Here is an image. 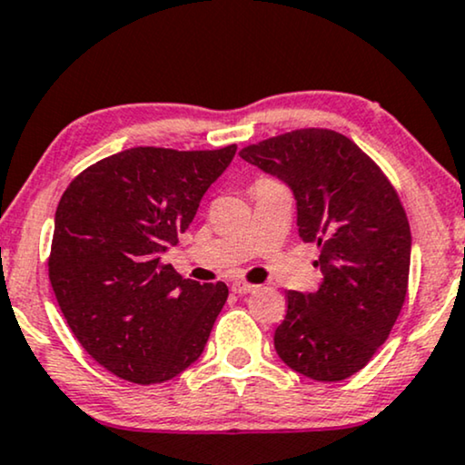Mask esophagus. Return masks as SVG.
Instances as JSON below:
<instances>
[{"label": "esophagus", "instance_id": "obj_1", "mask_svg": "<svg viewBox=\"0 0 465 465\" xmlns=\"http://www.w3.org/2000/svg\"><path fill=\"white\" fill-rule=\"evenodd\" d=\"M255 290H257V285L246 283V281H233V283H232V292L233 293H251V292H255Z\"/></svg>", "mask_w": 465, "mask_h": 465}]
</instances>
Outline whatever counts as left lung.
<instances>
[{
	"mask_svg": "<svg viewBox=\"0 0 465 465\" xmlns=\"http://www.w3.org/2000/svg\"><path fill=\"white\" fill-rule=\"evenodd\" d=\"M293 191L298 233L320 249L313 293L287 292L274 350L317 381H341L389 339L408 293L410 223L395 186L345 134L301 128L240 150Z\"/></svg>",
	"mask_w": 465,
	"mask_h": 465,
	"instance_id": "8db88e82",
	"label": "left lung"
}]
</instances>
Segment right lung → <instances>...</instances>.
Masks as SVG:
<instances>
[{
  "mask_svg": "<svg viewBox=\"0 0 465 465\" xmlns=\"http://www.w3.org/2000/svg\"><path fill=\"white\" fill-rule=\"evenodd\" d=\"M236 143L180 152L131 148L94 163L57 203L49 279L70 331L117 378L161 384L202 356L225 283L163 263L195 219Z\"/></svg>",
  "mask_w": 465,
  "mask_h": 465,
  "instance_id": "right-lung-1",
  "label": "right lung"
}]
</instances>
